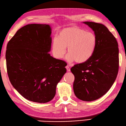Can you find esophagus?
I'll list each match as a JSON object with an SVG mask.
<instances>
[{
    "label": "esophagus",
    "instance_id": "1",
    "mask_svg": "<svg viewBox=\"0 0 126 126\" xmlns=\"http://www.w3.org/2000/svg\"><path fill=\"white\" fill-rule=\"evenodd\" d=\"M66 68L67 69V72H70L71 69H70V68H69V67L68 66H66Z\"/></svg>",
    "mask_w": 126,
    "mask_h": 126
}]
</instances>
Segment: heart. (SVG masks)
<instances>
[{
	"instance_id": "1",
	"label": "heart",
	"mask_w": 126,
	"mask_h": 126,
	"mask_svg": "<svg viewBox=\"0 0 126 126\" xmlns=\"http://www.w3.org/2000/svg\"><path fill=\"white\" fill-rule=\"evenodd\" d=\"M96 44V37L93 32L78 26L68 27L60 30L58 38L52 40V52L56 58L61 59L67 47L69 62L82 63L93 55Z\"/></svg>"
}]
</instances>
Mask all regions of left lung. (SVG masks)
Listing matches in <instances>:
<instances>
[{"label":"left lung","instance_id":"obj_1","mask_svg":"<svg viewBox=\"0 0 126 126\" xmlns=\"http://www.w3.org/2000/svg\"><path fill=\"white\" fill-rule=\"evenodd\" d=\"M82 23L94 31L97 39L96 48L87 61L75 65L71 71L75 78V96L82 101H92L104 95L115 81L119 70L118 44L105 25Z\"/></svg>","mask_w":126,"mask_h":126}]
</instances>
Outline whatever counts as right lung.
Segmentation results:
<instances>
[{"label": "right lung", "mask_w": 126, "mask_h": 126, "mask_svg": "<svg viewBox=\"0 0 126 126\" xmlns=\"http://www.w3.org/2000/svg\"><path fill=\"white\" fill-rule=\"evenodd\" d=\"M52 29L48 24L21 27L6 47L7 74L18 93L31 101L46 103L66 72V63L51 56Z\"/></svg>", "instance_id": "1"}]
</instances>
